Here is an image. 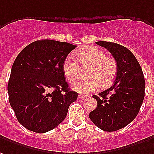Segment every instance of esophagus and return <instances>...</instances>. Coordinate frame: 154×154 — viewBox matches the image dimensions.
Instances as JSON below:
<instances>
[{
    "label": "esophagus",
    "mask_w": 154,
    "mask_h": 154,
    "mask_svg": "<svg viewBox=\"0 0 154 154\" xmlns=\"http://www.w3.org/2000/svg\"><path fill=\"white\" fill-rule=\"evenodd\" d=\"M78 97H79V98H82V99H83V98H86V97H88V96H87V95H82V94H79V95H78Z\"/></svg>",
    "instance_id": "1"
}]
</instances>
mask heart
<instances>
[{"label":"heart","instance_id":"b5f03b06","mask_svg":"<svg viewBox=\"0 0 154 154\" xmlns=\"http://www.w3.org/2000/svg\"><path fill=\"white\" fill-rule=\"evenodd\" d=\"M78 62L82 67H88L86 76L72 84L74 91L79 93H89L101 87L106 88L112 84L118 73V63L113 57L107 56L106 52L95 47H87L76 52ZM63 73L66 79L73 82L81 72V67L73 58L67 57L63 63Z\"/></svg>","mask_w":154,"mask_h":154}]
</instances>
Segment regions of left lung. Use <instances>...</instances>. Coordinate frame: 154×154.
<instances>
[{"label":"left lung","instance_id":"obj_1","mask_svg":"<svg viewBox=\"0 0 154 154\" xmlns=\"http://www.w3.org/2000/svg\"><path fill=\"white\" fill-rule=\"evenodd\" d=\"M110 51L118 63L114 83L107 90L93 95L97 107L89 118L100 129L113 132L124 128L137 117L145 94L144 76L135 56L122 45L97 42Z\"/></svg>","mask_w":154,"mask_h":154}]
</instances>
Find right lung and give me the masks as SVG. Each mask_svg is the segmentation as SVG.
<instances>
[{
    "instance_id": "add662e5",
    "label": "right lung",
    "mask_w": 154,
    "mask_h": 154,
    "mask_svg": "<svg viewBox=\"0 0 154 154\" xmlns=\"http://www.w3.org/2000/svg\"><path fill=\"white\" fill-rule=\"evenodd\" d=\"M76 46L53 40L36 41L18 54L7 91L18 122L26 129L47 133L65 119L77 98L63 73V63Z\"/></svg>"
}]
</instances>
